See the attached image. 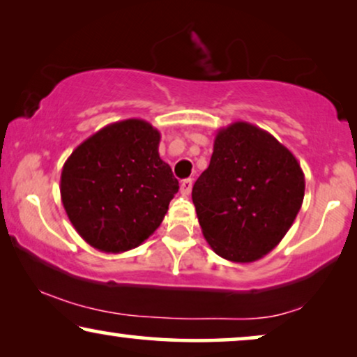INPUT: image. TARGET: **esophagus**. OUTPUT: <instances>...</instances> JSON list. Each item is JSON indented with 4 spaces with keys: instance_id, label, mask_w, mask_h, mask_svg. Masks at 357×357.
<instances>
[{
    "instance_id": "obj_1",
    "label": "esophagus",
    "mask_w": 357,
    "mask_h": 357,
    "mask_svg": "<svg viewBox=\"0 0 357 357\" xmlns=\"http://www.w3.org/2000/svg\"><path fill=\"white\" fill-rule=\"evenodd\" d=\"M192 187H193V180L192 178H185L180 182V192H182V195H190V192H192Z\"/></svg>"
}]
</instances>
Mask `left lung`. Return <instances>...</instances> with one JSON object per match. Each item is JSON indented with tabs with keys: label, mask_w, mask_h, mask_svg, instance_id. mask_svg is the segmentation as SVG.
Instances as JSON below:
<instances>
[{
	"label": "left lung",
	"mask_w": 357,
	"mask_h": 357,
	"mask_svg": "<svg viewBox=\"0 0 357 357\" xmlns=\"http://www.w3.org/2000/svg\"><path fill=\"white\" fill-rule=\"evenodd\" d=\"M301 164L247 121L219 128L208 169L192 190L198 222L219 257L252 263L282 241L304 202Z\"/></svg>",
	"instance_id": "8db88e82"
}]
</instances>
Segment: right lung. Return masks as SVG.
I'll list each match as a JSON object with an SVG mask.
<instances>
[{"instance_id": "add662e5", "label": "right lung", "mask_w": 357, "mask_h": 357, "mask_svg": "<svg viewBox=\"0 0 357 357\" xmlns=\"http://www.w3.org/2000/svg\"><path fill=\"white\" fill-rule=\"evenodd\" d=\"M160 133L141 119L115 121L73 151L61 170L63 208L91 247L121 253L160 226L178 180L159 155Z\"/></svg>"}]
</instances>
